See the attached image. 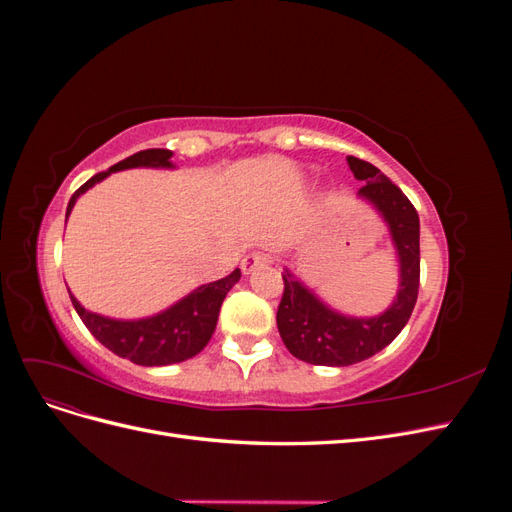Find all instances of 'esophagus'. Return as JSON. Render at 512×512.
Segmentation results:
<instances>
[{
    "label": "esophagus",
    "mask_w": 512,
    "mask_h": 512,
    "mask_svg": "<svg viewBox=\"0 0 512 512\" xmlns=\"http://www.w3.org/2000/svg\"><path fill=\"white\" fill-rule=\"evenodd\" d=\"M271 262V256L269 254H265V252H252V254H247L243 260H241V271L245 273V275H250L252 271H256V269H260V267H267Z\"/></svg>",
    "instance_id": "obj_1"
}]
</instances>
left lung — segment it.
Returning a JSON list of instances; mask_svg holds the SVG:
<instances>
[{
    "instance_id": "8db88e82",
    "label": "left lung",
    "mask_w": 512,
    "mask_h": 512,
    "mask_svg": "<svg viewBox=\"0 0 512 512\" xmlns=\"http://www.w3.org/2000/svg\"><path fill=\"white\" fill-rule=\"evenodd\" d=\"M348 166L356 179L365 181L356 196L374 205L389 226L399 258V290L382 314L354 318L322 303L286 269L282 275L284 297L277 307V329L290 354L312 365L346 367L374 356L406 327L418 297L421 224L416 209L406 194L374 164L348 156Z\"/></svg>"
}]
</instances>
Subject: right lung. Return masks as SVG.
Here are the masks:
<instances>
[{
  "mask_svg": "<svg viewBox=\"0 0 512 512\" xmlns=\"http://www.w3.org/2000/svg\"><path fill=\"white\" fill-rule=\"evenodd\" d=\"M170 158H173V151L168 149H145L117 162L115 166L104 170V173L94 175L72 194L66 209V218L70 215L76 200L81 198V194H85L89 188H94L96 183L104 181L111 173L126 168H175ZM239 280L241 271L235 269L218 282L198 286L190 294H185V297L179 299L175 305L166 307L164 312L138 320H117L89 312V309H85L76 301L70 290L68 292L76 314L81 316L89 333L94 335L102 346L121 356V359H128L136 365L162 367L192 359V356H196L209 344V339L215 331V324H218L220 307L226 299V294Z\"/></svg>",
  "mask_w": 512,
  "mask_h": 512,
  "instance_id": "right-lung-1",
  "label": "right lung"
}]
</instances>
